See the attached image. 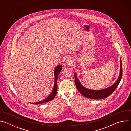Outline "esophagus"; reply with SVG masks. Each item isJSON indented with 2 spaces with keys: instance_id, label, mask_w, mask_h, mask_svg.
<instances>
[{
  "instance_id": "obj_1",
  "label": "esophagus",
  "mask_w": 131,
  "mask_h": 131,
  "mask_svg": "<svg viewBox=\"0 0 131 131\" xmlns=\"http://www.w3.org/2000/svg\"><path fill=\"white\" fill-rule=\"evenodd\" d=\"M71 62H72V59H71V58H68V59H67L66 60V62L68 64H71Z\"/></svg>"
}]
</instances>
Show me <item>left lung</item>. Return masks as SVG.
<instances>
[{"label":"left lung","instance_id":"1","mask_svg":"<svg viewBox=\"0 0 131 131\" xmlns=\"http://www.w3.org/2000/svg\"><path fill=\"white\" fill-rule=\"evenodd\" d=\"M121 61V64H120V75L116 81V82L112 86L107 88L105 89L101 90H90L88 89L85 88H84L83 85L81 84L80 82L79 81L78 79H77L76 77V74L74 73V77H75V84L76 85L79 91V92L81 94L89 99H94V100H100V99H103L107 97L109 95H110L112 93H113L116 89L118 86L121 78L122 76V62Z\"/></svg>","mask_w":131,"mask_h":131}]
</instances>
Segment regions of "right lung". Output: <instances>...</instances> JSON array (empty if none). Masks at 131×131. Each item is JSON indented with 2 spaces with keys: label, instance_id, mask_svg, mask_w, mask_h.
<instances>
[{
  "label": "right lung",
  "instance_id": "add662e5",
  "mask_svg": "<svg viewBox=\"0 0 131 131\" xmlns=\"http://www.w3.org/2000/svg\"><path fill=\"white\" fill-rule=\"evenodd\" d=\"M62 65H59L57 67H56L55 69V71H54L55 82H54V88H53V91L51 93V94L48 97H47L46 99H45L44 100H43L42 101H40V102H37V103H31V104H42V103H46V102H48L51 101L52 100H53L56 94H57V91H58V84H57L58 78L59 74L60 73V72L62 70Z\"/></svg>",
  "mask_w": 131,
  "mask_h": 131
}]
</instances>
